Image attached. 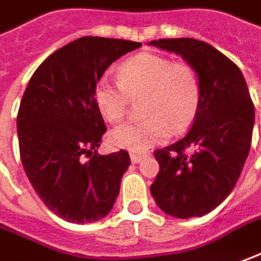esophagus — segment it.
<instances>
[{
  "label": "esophagus",
  "mask_w": 261,
  "mask_h": 261,
  "mask_svg": "<svg viewBox=\"0 0 261 261\" xmlns=\"http://www.w3.org/2000/svg\"><path fill=\"white\" fill-rule=\"evenodd\" d=\"M143 158H145V154L130 153V162H132V163H139Z\"/></svg>",
  "instance_id": "34e87169"
}]
</instances>
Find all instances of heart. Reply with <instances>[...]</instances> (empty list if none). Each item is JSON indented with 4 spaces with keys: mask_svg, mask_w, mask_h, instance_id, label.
Here are the masks:
<instances>
[{
    "mask_svg": "<svg viewBox=\"0 0 261 261\" xmlns=\"http://www.w3.org/2000/svg\"><path fill=\"white\" fill-rule=\"evenodd\" d=\"M119 84L102 78L95 86V103L102 116L116 123L125 118L130 99L143 98V119L116 127L111 142L130 152H146L188 129L202 103V82L195 66L152 52H139L118 66Z\"/></svg>",
    "mask_w": 261,
    "mask_h": 261,
    "instance_id": "b5f03b06",
    "label": "heart"
}]
</instances>
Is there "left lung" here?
<instances>
[{"label": "left lung", "instance_id": "1", "mask_svg": "<svg viewBox=\"0 0 261 261\" xmlns=\"http://www.w3.org/2000/svg\"><path fill=\"white\" fill-rule=\"evenodd\" d=\"M149 45L180 55L202 82V103L190 130L154 152L159 173L150 193L169 216L202 217L236 186L250 150L254 107L242 71L212 45L193 38ZM188 148L190 155L184 153Z\"/></svg>", "mask_w": 261, "mask_h": 261}]
</instances>
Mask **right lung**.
<instances>
[{"label": "right lung", "instance_id": "obj_1", "mask_svg": "<svg viewBox=\"0 0 261 261\" xmlns=\"http://www.w3.org/2000/svg\"><path fill=\"white\" fill-rule=\"evenodd\" d=\"M139 46L79 38L45 59L27 85L17 118L21 162L39 199L66 222H98L118 199L130 161L123 149L96 153L107 126L95 86L112 62ZM85 154L89 161L82 159Z\"/></svg>", "mask_w": 261, "mask_h": 261}]
</instances>
